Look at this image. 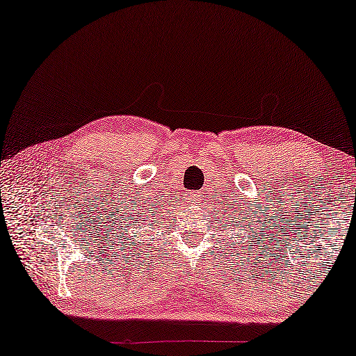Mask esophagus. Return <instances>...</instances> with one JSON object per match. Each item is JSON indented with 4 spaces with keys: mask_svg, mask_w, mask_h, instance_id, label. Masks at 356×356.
I'll return each instance as SVG.
<instances>
[{
    "mask_svg": "<svg viewBox=\"0 0 356 356\" xmlns=\"http://www.w3.org/2000/svg\"><path fill=\"white\" fill-rule=\"evenodd\" d=\"M187 198H188V201H190V203H192V204H198L200 201H201V198H203V196L198 195V193H193V192H192V193H188Z\"/></svg>",
    "mask_w": 356,
    "mask_h": 356,
    "instance_id": "1",
    "label": "esophagus"
}]
</instances>
